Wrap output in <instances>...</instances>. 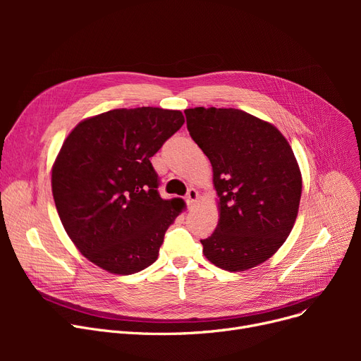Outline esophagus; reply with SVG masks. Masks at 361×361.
Returning <instances> with one entry per match:
<instances>
[{"mask_svg": "<svg viewBox=\"0 0 361 361\" xmlns=\"http://www.w3.org/2000/svg\"><path fill=\"white\" fill-rule=\"evenodd\" d=\"M197 197H199L197 190H195V188H188V192H187V195H185V197H184V199H185L187 206H188V207H192V206L196 203Z\"/></svg>", "mask_w": 361, "mask_h": 361, "instance_id": "1", "label": "esophagus"}]
</instances>
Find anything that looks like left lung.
<instances>
[{
	"label": "left lung",
	"instance_id": "8db88e82",
	"mask_svg": "<svg viewBox=\"0 0 361 361\" xmlns=\"http://www.w3.org/2000/svg\"><path fill=\"white\" fill-rule=\"evenodd\" d=\"M187 130L209 158L219 197L203 255L237 272L268 260L290 235L301 197L294 152L272 124L234 108L185 109Z\"/></svg>",
	"mask_w": 361,
	"mask_h": 361
}]
</instances>
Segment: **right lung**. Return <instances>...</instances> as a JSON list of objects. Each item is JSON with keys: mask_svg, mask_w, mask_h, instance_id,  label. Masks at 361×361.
<instances>
[{"mask_svg": "<svg viewBox=\"0 0 361 361\" xmlns=\"http://www.w3.org/2000/svg\"><path fill=\"white\" fill-rule=\"evenodd\" d=\"M180 111L112 109L70 133L52 166V195L71 241L99 268L131 275L158 259L181 199L159 196L150 158L181 128Z\"/></svg>", "mask_w": 361, "mask_h": 361, "instance_id": "right-lung-1", "label": "right lung"}]
</instances>
